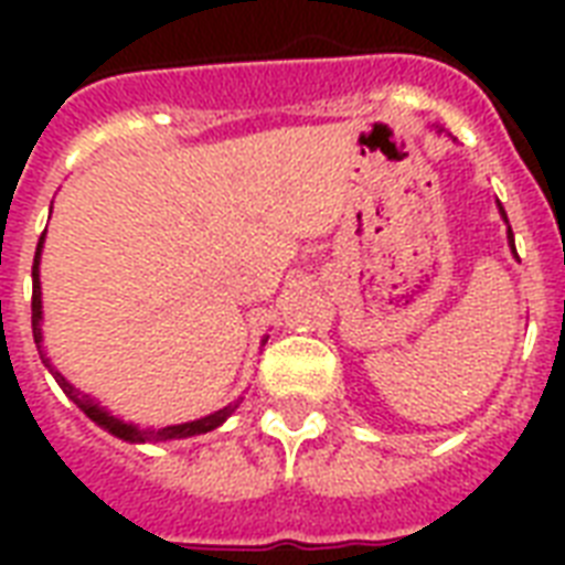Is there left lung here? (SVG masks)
Segmentation results:
<instances>
[{
    "mask_svg": "<svg viewBox=\"0 0 565 565\" xmlns=\"http://www.w3.org/2000/svg\"><path fill=\"white\" fill-rule=\"evenodd\" d=\"M499 211H501V216H504V222H508V213H504V207H501V204H499ZM508 239H510V248L516 252V243H513V231H510V228H508Z\"/></svg>",
    "mask_w": 565,
    "mask_h": 565,
    "instance_id": "1",
    "label": "left lung"
}]
</instances>
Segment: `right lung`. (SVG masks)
<instances>
[{"label": "right lung", "instance_id": "right-lung-1", "mask_svg": "<svg viewBox=\"0 0 565 565\" xmlns=\"http://www.w3.org/2000/svg\"><path fill=\"white\" fill-rule=\"evenodd\" d=\"M40 252H43V237H40L38 243V252H34V266H31V281H34V287H31V331H34V343L40 345V340H43V334H40V317H43V305H40ZM40 358H43V363L49 366V372L55 375V381L61 384V390H64L70 398H73L78 407H82L87 416H90L96 425H102L105 430H110L114 437L119 439H128V443H161V439H184V437H195V434H207V430L220 428L222 422L228 419L231 413L237 411V402L228 404V407H222V411L211 413V416H202V419H193V422H184V425H167V428H137V425H131V422H122L117 419V416H110L105 407H99V404L93 402L90 395H84L82 390H75L70 381H66L61 372L49 363V358L43 352H40Z\"/></svg>", "mask_w": 565, "mask_h": 565}]
</instances>
